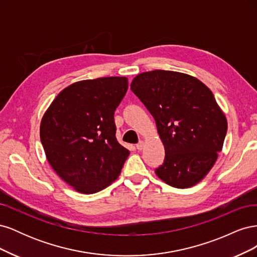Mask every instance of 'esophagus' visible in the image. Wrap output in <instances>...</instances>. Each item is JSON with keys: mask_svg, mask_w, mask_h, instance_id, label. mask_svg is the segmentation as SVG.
<instances>
[{"mask_svg": "<svg viewBox=\"0 0 257 257\" xmlns=\"http://www.w3.org/2000/svg\"><path fill=\"white\" fill-rule=\"evenodd\" d=\"M136 148H137V149H138L139 151L144 150V148H145V143H144V142H139V143L136 145Z\"/></svg>", "mask_w": 257, "mask_h": 257, "instance_id": "obj_1", "label": "esophagus"}]
</instances>
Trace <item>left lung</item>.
Listing matches in <instances>:
<instances>
[{"instance_id":"left-lung-1","label":"left lung","mask_w":257,"mask_h":257,"mask_svg":"<svg viewBox=\"0 0 257 257\" xmlns=\"http://www.w3.org/2000/svg\"><path fill=\"white\" fill-rule=\"evenodd\" d=\"M131 90L152 114L164 145V163L155 174L170 186L197 184L214 165L227 120L212 92L196 77L173 71L138 74Z\"/></svg>"}]
</instances>
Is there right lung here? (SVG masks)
Wrapping results in <instances>:
<instances>
[{"label":"right lung","instance_id":"add662e5","mask_svg":"<svg viewBox=\"0 0 257 257\" xmlns=\"http://www.w3.org/2000/svg\"><path fill=\"white\" fill-rule=\"evenodd\" d=\"M127 88L126 77L77 81L62 90L43 115L46 158L77 192L102 191L121 173L130 151L116 141L113 114Z\"/></svg>","mask_w":257,"mask_h":257}]
</instances>
